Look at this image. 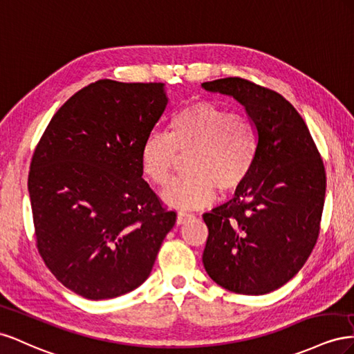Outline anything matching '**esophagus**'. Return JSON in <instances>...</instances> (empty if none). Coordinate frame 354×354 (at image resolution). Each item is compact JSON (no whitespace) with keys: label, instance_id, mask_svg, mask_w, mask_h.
Listing matches in <instances>:
<instances>
[{"label":"esophagus","instance_id":"obj_1","mask_svg":"<svg viewBox=\"0 0 354 354\" xmlns=\"http://www.w3.org/2000/svg\"><path fill=\"white\" fill-rule=\"evenodd\" d=\"M191 218H194L193 214H188V212H178V216H176V224H185V222Z\"/></svg>","mask_w":354,"mask_h":354}]
</instances>
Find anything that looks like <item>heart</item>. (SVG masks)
I'll return each mask as SVG.
<instances>
[{
    "mask_svg": "<svg viewBox=\"0 0 354 354\" xmlns=\"http://www.w3.org/2000/svg\"><path fill=\"white\" fill-rule=\"evenodd\" d=\"M176 153H188V171L171 180L161 198L174 207H200L210 203L216 188L225 194L248 179L258 156V133L245 114L197 102L171 115L167 133L153 132L145 138L140 147L145 176L156 185H166Z\"/></svg>",
    "mask_w": 354,
    "mask_h": 354,
    "instance_id": "b5f03b06",
    "label": "heart"
}]
</instances>
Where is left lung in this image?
Listing matches in <instances>:
<instances>
[{"label": "left lung", "mask_w": 354, "mask_h": 354, "mask_svg": "<svg viewBox=\"0 0 354 354\" xmlns=\"http://www.w3.org/2000/svg\"><path fill=\"white\" fill-rule=\"evenodd\" d=\"M233 96L258 133V156L234 198L203 215V266L227 290L264 295L294 277L315 248L325 203V166L306 121L274 90L228 77L201 84Z\"/></svg>", "instance_id": "left-lung-1"}]
</instances>
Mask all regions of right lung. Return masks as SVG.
<instances>
[{
  "instance_id": "right-lung-1",
  "label": "right lung",
  "mask_w": 354,
  "mask_h": 354,
  "mask_svg": "<svg viewBox=\"0 0 354 354\" xmlns=\"http://www.w3.org/2000/svg\"><path fill=\"white\" fill-rule=\"evenodd\" d=\"M166 105L163 83L99 80L71 96L39 139L28 178L37 248L77 295L108 299L142 285L175 225L140 167Z\"/></svg>"
}]
</instances>
